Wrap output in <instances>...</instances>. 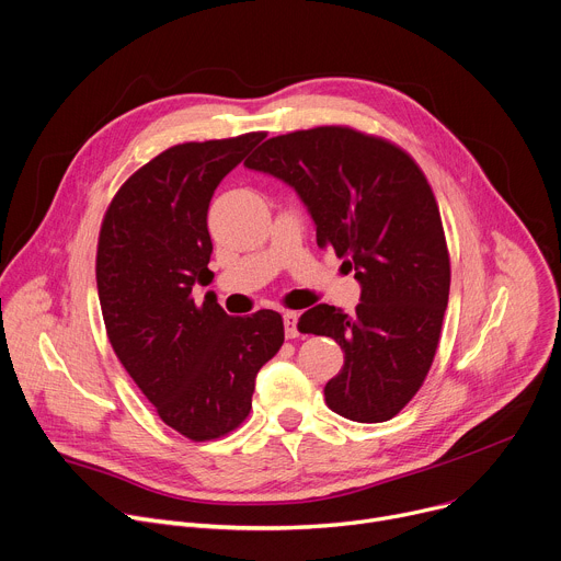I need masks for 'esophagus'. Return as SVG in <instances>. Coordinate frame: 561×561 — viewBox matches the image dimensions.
I'll return each mask as SVG.
<instances>
[{
	"mask_svg": "<svg viewBox=\"0 0 561 561\" xmlns=\"http://www.w3.org/2000/svg\"><path fill=\"white\" fill-rule=\"evenodd\" d=\"M297 318L299 313L295 311H286L284 313V331H286V337H297L299 331H297Z\"/></svg>",
	"mask_w": 561,
	"mask_h": 561,
	"instance_id": "obj_1",
	"label": "esophagus"
}]
</instances>
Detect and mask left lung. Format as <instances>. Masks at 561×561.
Masks as SVG:
<instances>
[{"label": "left lung", "mask_w": 561, "mask_h": 561, "mask_svg": "<svg viewBox=\"0 0 561 561\" xmlns=\"http://www.w3.org/2000/svg\"><path fill=\"white\" fill-rule=\"evenodd\" d=\"M245 168L295 187L318 245L363 286L355 316L318 304L297 322L344 351L327 404L355 423L393 419L430 374L449 297L447 241L423 170L396 142L344 125L268 138Z\"/></svg>", "instance_id": "obj_1"}]
</instances>
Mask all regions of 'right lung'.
Here are the masks:
<instances>
[{
  "label": "right lung",
  "instance_id": "obj_1",
  "mask_svg": "<svg viewBox=\"0 0 561 561\" xmlns=\"http://www.w3.org/2000/svg\"><path fill=\"white\" fill-rule=\"evenodd\" d=\"M266 134L183 142L136 170L100 226L95 282L107 337L165 425L201 443L237 430L254 378L284 344V320L228 316L208 286L210 198Z\"/></svg>",
  "mask_w": 561,
  "mask_h": 561
}]
</instances>
